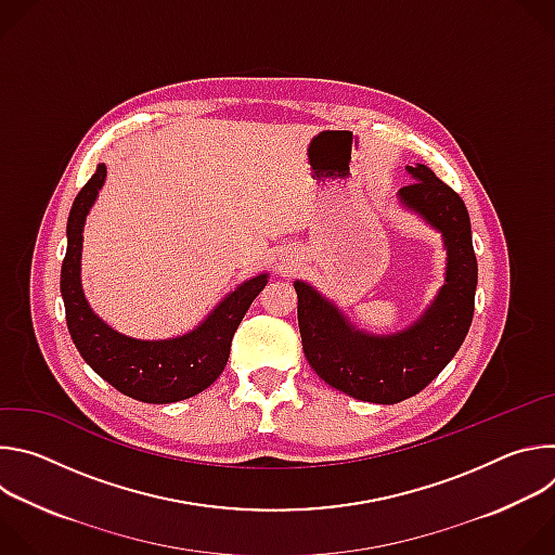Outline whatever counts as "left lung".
<instances>
[{
    "label": "left lung",
    "mask_w": 555,
    "mask_h": 555,
    "mask_svg": "<svg viewBox=\"0 0 555 555\" xmlns=\"http://www.w3.org/2000/svg\"><path fill=\"white\" fill-rule=\"evenodd\" d=\"M406 173L415 182L398 191L400 206L435 228L446 250V281L417 321L395 334H371L313 285L294 281L307 362L336 390L371 404H398L426 388L463 345L474 313L479 268L467 208L426 165Z\"/></svg>",
    "instance_id": "left-lung-1"
}]
</instances>
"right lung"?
I'll list each match as a JSON object with an SVG mask.
<instances>
[{
	"instance_id": "1",
	"label": "right lung",
	"mask_w": 555,
	"mask_h": 555,
	"mask_svg": "<svg viewBox=\"0 0 555 555\" xmlns=\"http://www.w3.org/2000/svg\"><path fill=\"white\" fill-rule=\"evenodd\" d=\"M107 167L99 165L90 182L76 195L67 217V253L61 266V296L74 347L83 360L127 398L146 404L189 400L208 388L223 371L232 336L259 292L268 285L261 272L228 292L191 332L140 340L112 330L90 307L81 283L83 228L105 184Z\"/></svg>"
}]
</instances>
